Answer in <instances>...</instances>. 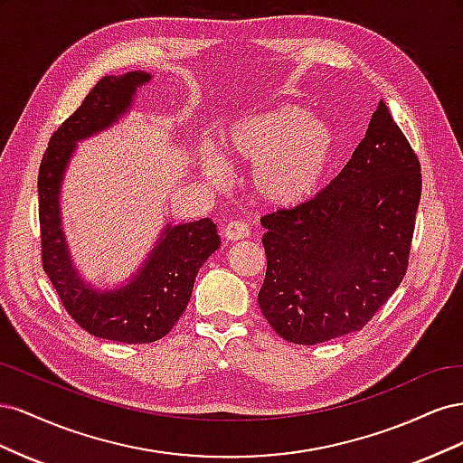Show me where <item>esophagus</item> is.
Masks as SVG:
<instances>
[{
  "label": "esophagus",
  "instance_id": "esophagus-1",
  "mask_svg": "<svg viewBox=\"0 0 463 463\" xmlns=\"http://www.w3.org/2000/svg\"><path fill=\"white\" fill-rule=\"evenodd\" d=\"M226 237L232 241H237V240H243V237L249 235V226L245 222H237V220H232L228 226H226Z\"/></svg>",
  "mask_w": 463,
  "mask_h": 463
}]
</instances>
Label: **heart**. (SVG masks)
Returning <instances> with one entry per match:
<instances>
[{
    "mask_svg": "<svg viewBox=\"0 0 463 463\" xmlns=\"http://www.w3.org/2000/svg\"><path fill=\"white\" fill-rule=\"evenodd\" d=\"M335 145L330 125L299 106L247 116L223 138L230 160L250 167V187L270 206L309 199L328 172ZM203 167L208 179L223 177L222 160L213 148L203 150Z\"/></svg>",
    "mask_w": 463,
    "mask_h": 463,
    "instance_id": "b5f03b06",
    "label": "heart"
}]
</instances>
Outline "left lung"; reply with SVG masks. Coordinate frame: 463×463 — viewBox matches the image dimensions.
<instances>
[{
	"label": "left lung",
	"mask_w": 463,
	"mask_h": 463,
	"mask_svg": "<svg viewBox=\"0 0 463 463\" xmlns=\"http://www.w3.org/2000/svg\"><path fill=\"white\" fill-rule=\"evenodd\" d=\"M421 185L417 154L381 100L326 189L260 218L259 307L278 335L315 345L367 325L408 272Z\"/></svg>",
	"instance_id": "obj_1"
}]
</instances>
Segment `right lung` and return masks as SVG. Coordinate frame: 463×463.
<instances>
[{"label": "right lung", "mask_w": 463, "mask_h": 463, "mask_svg": "<svg viewBox=\"0 0 463 463\" xmlns=\"http://www.w3.org/2000/svg\"><path fill=\"white\" fill-rule=\"evenodd\" d=\"M150 80L143 71L100 79L82 104L53 131L38 172V218L42 269L77 325L111 342L150 344L174 328L187 309L194 278L220 247L216 223L167 226L148 260L128 286L92 289L73 269L60 220V187L75 143L116 123L133 104V94Z\"/></svg>", "instance_id": "1"}]
</instances>
